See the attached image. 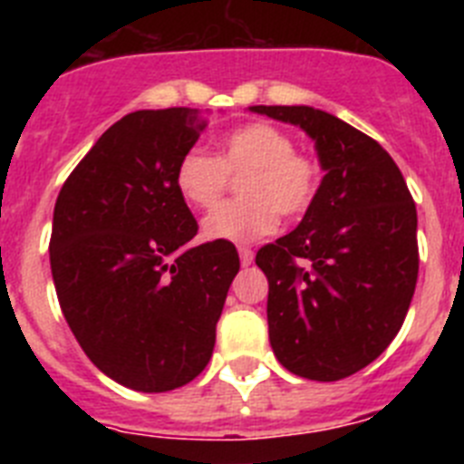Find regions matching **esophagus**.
I'll use <instances>...</instances> for the list:
<instances>
[{"mask_svg": "<svg viewBox=\"0 0 464 464\" xmlns=\"http://www.w3.org/2000/svg\"><path fill=\"white\" fill-rule=\"evenodd\" d=\"M239 257H241V267H248L253 262V251L248 246H241L239 248Z\"/></svg>", "mask_w": 464, "mask_h": 464, "instance_id": "obj_1", "label": "esophagus"}]
</instances>
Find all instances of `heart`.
I'll return each instance as SVG.
<instances>
[{
	"instance_id": "1",
	"label": "heart",
	"mask_w": 464,
	"mask_h": 464,
	"mask_svg": "<svg viewBox=\"0 0 464 464\" xmlns=\"http://www.w3.org/2000/svg\"><path fill=\"white\" fill-rule=\"evenodd\" d=\"M227 174H244L239 202L220 204L202 220L211 241L248 244L272 235L278 213L304 216L321 188V167L309 155L295 153V141L272 122H248L218 143V158L190 149L176 165V190L190 207L208 208L227 188Z\"/></svg>"
}]
</instances>
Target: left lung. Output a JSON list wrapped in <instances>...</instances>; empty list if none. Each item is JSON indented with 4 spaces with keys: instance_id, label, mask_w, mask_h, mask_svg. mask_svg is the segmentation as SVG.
<instances>
[{
    "instance_id": "obj_1",
    "label": "left lung",
    "mask_w": 464,
    "mask_h": 464,
    "mask_svg": "<svg viewBox=\"0 0 464 464\" xmlns=\"http://www.w3.org/2000/svg\"><path fill=\"white\" fill-rule=\"evenodd\" d=\"M309 134L323 176L290 235L260 248L269 343L311 381H339L383 353L418 278L416 204L381 143L314 106H248Z\"/></svg>"
}]
</instances>
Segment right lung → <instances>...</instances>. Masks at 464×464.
I'll return each instance as SVG.
<instances>
[{
    "mask_svg": "<svg viewBox=\"0 0 464 464\" xmlns=\"http://www.w3.org/2000/svg\"><path fill=\"white\" fill-rule=\"evenodd\" d=\"M197 109L134 111L111 125L57 195L51 272L92 364L139 392L190 383L211 360L239 256L197 235L176 165L197 143Z\"/></svg>",
    "mask_w": 464,
    "mask_h": 464,
    "instance_id": "obj_1",
    "label": "right lung"
}]
</instances>
